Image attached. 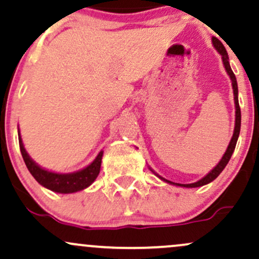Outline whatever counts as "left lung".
I'll use <instances>...</instances> for the list:
<instances>
[{"label": "left lung", "instance_id": "8db88e82", "mask_svg": "<svg viewBox=\"0 0 259 259\" xmlns=\"http://www.w3.org/2000/svg\"><path fill=\"white\" fill-rule=\"evenodd\" d=\"M212 42H213V46H214V49L222 55L223 64H224V68H225V70H227L228 75L230 76L231 85H233L234 101H235V109H236V111H235V127H234L233 138H231L230 142H229V146H228V148H227V151H225L224 156L222 157L221 162H219L218 164H217L215 167L213 168L212 170H210L209 173H208V174L206 175V177L202 178L201 180L196 181V183H192V184H178V183H173V181H169V180H167V179H164V178H162V177H160V175H158L157 173H154L152 169L150 168L151 170H152L153 173L156 174L157 177H158L160 180L165 181V183L171 184V185H175V186H181V187H200V186L206 185V184H209L210 181L214 180L215 178L218 177V175L222 173L223 169L227 167L228 162H229V160H230V158H231V154H233V152H234L235 146H236L237 139H239V135H240V127H241V111H240L239 97H237V95H239V90H237L236 76H235V74L233 73V70H231L230 63H229L228 52H227V50H225L224 45H223V44L221 42V41H219L217 37H212Z\"/></svg>", "mask_w": 259, "mask_h": 259}]
</instances>
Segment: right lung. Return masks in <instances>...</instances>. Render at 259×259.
I'll return each instance as SVG.
<instances>
[{
	"label": "right lung",
	"mask_w": 259,
	"mask_h": 259,
	"mask_svg": "<svg viewBox=\"0 0 259 259\" xmlns=\"http://www.w3.org/2000/svg\"><path fill=\"white\" fill-rule=\"evenodd\" d=\"M18 135H19L20 152H22L26 168L29 169V171H30L32 177L35 178V180H36L40 185L46 187V189L51 190V191L58 192V194H73V192L81 191V190L86 189V187L90 186L91 184L96 180L101 169L103 151H101V152L97 154V157L95 158V160L91 164H89L88 167L81 169V170L68 174H59L55 173V171L46 170V169L41 168L40 165L36 164L25 151L22 138H20V134H18Z\"/></svg>",
	"instance_id": "obj_1"
}]
</instances>
